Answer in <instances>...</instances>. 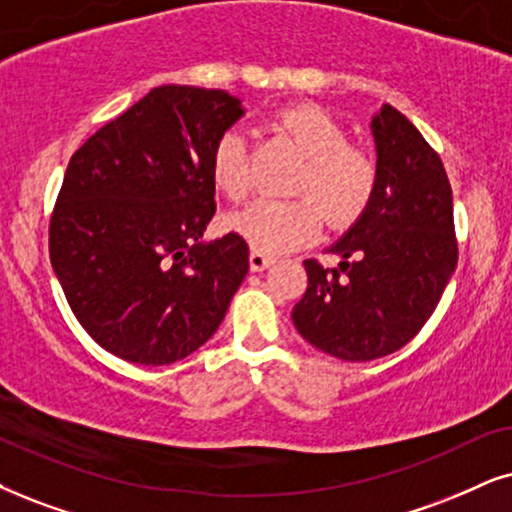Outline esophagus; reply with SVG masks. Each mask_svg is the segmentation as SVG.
<instances>
[{
	"label": "esophagus",
	"instance_id": "34e87169",
	"mask_svg": "<svg viewBox=\"0 0 512 512\" xmlns=\"http://www.w3.org/2000/svg\"><path fill=\"white\" fill-rule=\"evenodd\" d=\"M274 264V255H267L262 250H250V269L252 271H264Z\"/></svg>",
	"mask_w": 512,
	"mask_h": 512
}]
</instances>
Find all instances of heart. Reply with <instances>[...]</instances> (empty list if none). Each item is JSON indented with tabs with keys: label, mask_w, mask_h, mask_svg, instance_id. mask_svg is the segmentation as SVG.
I'll use <instances>...</instances> for the list:
<instances>
[{
	"label": "heart",
	"mask_w": 512,
	"mask_h": 512,
	"mask_svg": "<svg viewBox=\"0 0 512 512\" xmlns=\"http://www.w3.org/2000/svg\"><path fill=\"white\" fill-rule=\"evenodd\" d=\"M271 127L293 141L304 155V167L295 181L297 193H312L290 200L260 198L229 217L231 229L255 250L281 252L309 243L321 231L324 208L335 226L354 222L368 208L378 189V165L364 148L347 144L342 122L319 106H288L278 111ZM212 181L224 196L241 200L252 189L248 139L238 127L226 129L212 146Z\"/></svg>",
	"instance_id": "1"
}]
</instances>
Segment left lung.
I'll list each match as a JSON object with an SVG mask.
<instances>
[{
  "label": "left lung",
  "instance_id": "8db88e82",
  "mask_svg": "<svg viewBox=\"0 0 512 512\" xmlns=\"http://www.w3.org/2000/svg\"><path fill=\"white\" fill-rule=\"evenodd\" d=\"M378 189L335 241V269L304 260L297 333L342 361H371L416 338L458 262L451 184L423 134L385 103L371 120Z\"/></svg>",
  "mask_w": 512,
  "mask_h": 512
}]
</instances>
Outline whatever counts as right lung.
<instances>
[{
    "label": "right lung",
    "mask_w": 512,
    "mask_h": 512,
    "mask_svg": "<svg viewBox=\"0 0 512 512\" xmlns=\"http://www.w3.org/2000/svg\"><path fill=\"white\" fill-rule=\"evenodd\" d=\"M243 113L224 89L163 84L70 158L49 224L51 267L84 331L115 357H189L248 274L241 236L203 241L215 215L212 146Z\"/></svg>",
    "instance_id": "add662e5"
}]
</instances>
